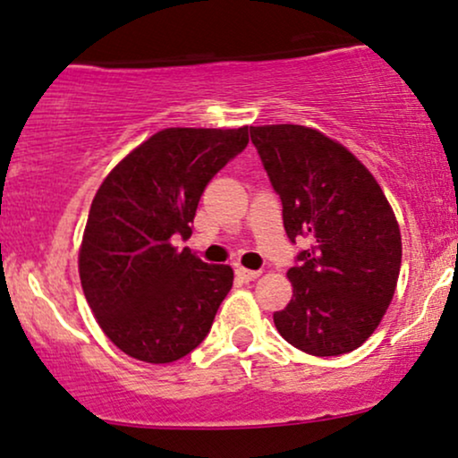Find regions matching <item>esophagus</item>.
<instances>
[{
    "mask_svg": "<svg viewBox=\"0 0 458 458\" xmlns=\"http://www.w3.org/2000/svg\"><path fill=\"white\" fill-rule=\"evenodd\" d=\"M234 273L236 277H241L243 282H253V279L260 277V271H251V268H245V267H236Z\"/></svg>",
    "mask_w": 458,
    "mask_h": 458,
    "instance_id": "34e87169",
    "label": "esophagus"
}]
</instances>
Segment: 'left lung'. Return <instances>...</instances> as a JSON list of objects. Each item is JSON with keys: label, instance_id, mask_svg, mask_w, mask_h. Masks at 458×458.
Segmentation results:
<instances>
[{"label": "left lung", "instance_id": "left-lung-1", "mask_svg": "<svg viewBox=\"0 0 458 458\" xmlns=\"http://www.w3.org/2000/svg\"><path fill=\"white\" fill-rule=\"evenodd\" d=\"M250 134L282 200L290 243H310L288 271L294 294L273 313L275 327L307 354H348L393 301L401 268L393 208L373 174L318 130L284 123Z\"/></svg>", "mask_w": 458, "mask_h": 458}]
</instances>
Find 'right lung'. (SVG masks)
I'll return each instance as SVG.
<instances>
[{
	"label": "right lung",
	"instance_id": "right-lung-1",
	"mask_svg": "<svg viewBox=\"0 0 458 458\" xmlns=\"http://www.w3.org/2000/svg\"><path fill=\"white\" fill-rule=\"evenodd\" d=\"M250 142V128H168L113 168L93 198L79 253L82 292L106 337L145 362H173L205 341L233 288L173 236L191 234L208 181Z\"/></svg>",
	"mask_w": 458,
	"mask_h": 458
}]
</instances>
